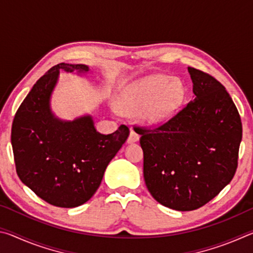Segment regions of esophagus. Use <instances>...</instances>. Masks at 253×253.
I'll use <instances>...</instances> for the list:
<instances>
[{
	"mask_svg": "<svg viewBox=\"0 0 253 253\" xmlns=\"http://www.w3.org/2000/svg\"><path fill=\"white\" fill-rule=\"evenodd\" d=\"M138 140H139V135L137 134L134 129H131L129 137H128V143H136L138 142Z\"/></svg>",
	"mask_w": 253,
	"mask_h": 253,
	"instance_id": "obj_1",
	"label": "esophagus"
}]
</instances>
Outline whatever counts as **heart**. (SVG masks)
Returning <instances> with one entry per match:
<instances>
[{
  "label": "heart",
  "instance_id": "b5f03b06",
  "mask_svg": "<svg viewBox=\"0 0 253 253\" xmlns=\"http://www.w3.org/2000/svg\"><path fill=\"white\" fill-rule=\"evenodd\" d=\"M185 88L177 79L157 75L143 81L129 96L121 101L119 109L124 114L137 115L144 111L148 124L164 123L183 102Z\"/></svg>",
  "mask_w": 253,
  "mask_h": 253
}]
</instances>
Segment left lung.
<instances>
[{
	"label": "left lung",
	"instance_id": "8db88e82",
	"mask_svg": "<svg viewBox=\"0 0 253 253\" xmlns=\"http://www.w3.org/2000/svg\"><path fill=\"white\" fill-rule=\"evenodd\" d=\"M194 100L155 128L138 129L144 179L158 203L193 211L210 202L233 178L242 123L224 85L188 67Z\"/></svg>",
	"mask_w": 253,
	"mask_h": 253
}]
</instances>
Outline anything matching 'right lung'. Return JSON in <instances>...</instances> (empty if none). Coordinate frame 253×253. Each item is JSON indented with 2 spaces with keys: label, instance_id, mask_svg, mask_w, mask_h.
<instances>
[{
  "label": "right lung",
  "instance_id": "obj_1",
  "mask_svg": "<svg viewBox=\"0 0 253 253\" xmlns=\"http://www.w3.org/2000/svg\"><path fill=\"white\" fill-rule=\"evenodd\" d=\"M60 71L84 74V65L59 63L33 85L16 111L11 143L15 169L22 183L45 202L76 208L96 193L102 176L129 136L121 125L113 134L96 130L91 116L60 121L50 108V97Z\"/></svg>",
  "mask_w": 253,
  "mask_h": 253
}]
</instances>
